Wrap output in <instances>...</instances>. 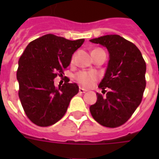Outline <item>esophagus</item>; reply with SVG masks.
I'll return each mask as SVG.
<instances>
[{
  "instance_id": "34e87169",
  "label": "esophagus",
  "mask_w": 159,
  "mask_h": 159,
  "mask_svg": "<svg viewBox=\"0 0 159 159\" xmlns=\"http://www.w3.org/2000/svg\"><path fill=\"white\" fill-rule=\"evenodd\" d=\"M86 92H87V90L84 89V88H82V87H79V92H80V93H85Z\"/></svg>"
}]
</instances>
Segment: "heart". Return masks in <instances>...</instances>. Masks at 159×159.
Returning a JSON list of instances; mask_svg holds the SVG:
<instances>
[{"instance_id":"obj_1","label":"heart","mask_w":159,"mask_h":159,"mask_svg":"<svg viewBox=\"0 0 159 159\" xmlns=\"http://www.w3.org/2000/svg\"><path fill=\"white\" fill-rule=\"evenodd\" d=\"M101 48H96L93 51L100 50ZM92 51V52H93ZM99 78V76L96 72H87V71H80L75 75V80L77 83L85 87H92Z\"/></svg>"}]
</instances>
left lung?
Returning <instances> with one entry per match:
<instances>
[{
	"label": "left lung",
	"mask_w": 159,
	"mask_h": 159,
	"mask_svg": "<svg viewBox=\"0 0 159 159\" xmlns=\"http://www.w3.org/2000/svg\"><path fill=\"white\" fill-rule=\"evenodd\" d=\"M106 47L110 60L97 93V101L90 106L92 117L108 128H116L128 121L142 102L146 87V63L135 44L117 34L91 39Z\"/></svg>",
	"instance_id": "obj_1"
}]
</instances>
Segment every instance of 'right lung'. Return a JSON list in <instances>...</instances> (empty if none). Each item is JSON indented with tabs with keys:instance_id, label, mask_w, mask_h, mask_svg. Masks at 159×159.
<instances>
[{
	"instance_id": "right-lung-1",
	"label": "right lung",
	"mask_w": 159,
	"mask_h": 159,
	"mask_svg": "<svg viewBox=\"0 0 159 159\" xmlns=\"http://www.w3.org/2000/svg\"><path fill=\"white\" fill-rule=\"evenodd\" d=\"M84 41L48 34L30 42L20 57L19 97L25 115L36 125L46 127L61 120L78 93L76 83H68V80L56 87L53 79L64 74L72 54Z\"/></svg>"
}]
</instances>
